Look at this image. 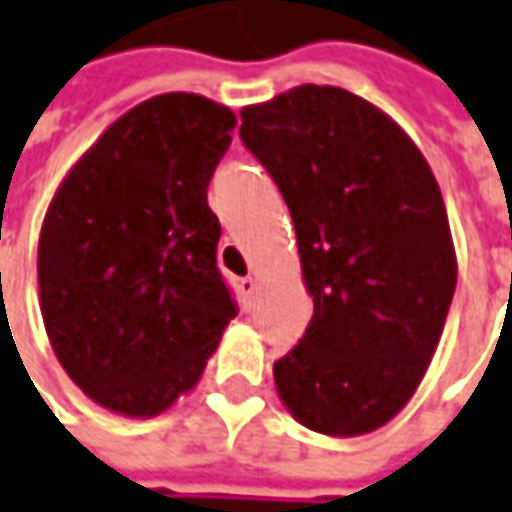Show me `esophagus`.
Wrapping results in <instances>:
<instances>
[{"instance_id": "34e87169", "label": "esophagus", "mask_w": 512, "mask_h": 512, "mask_svg": "<svg viewBox=\"0 0 512 512\" xmlns=\"http://www.w3.org/2000/svg\"><path fill=\"white\" fill-rule=\"evenodd\" d=\"M241 294H243V300H255V294H257V280H255V277H243V280H241Z\"/></svg>"}]
</instances>
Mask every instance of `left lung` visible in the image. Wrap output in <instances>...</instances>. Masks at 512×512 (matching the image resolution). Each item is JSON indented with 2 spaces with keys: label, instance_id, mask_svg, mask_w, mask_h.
I'll return each instance as SVG.
<instances>
[{
  "label": "left lung",
  "instance_id": "left-lung-1",
  "mask_svg": "<svg viewBox=\"0 0 512 512\" xmlns=\"http://www.w3.org/2000/svg\"><path fill=\"white\" fill-rule=\"evenodd\" d=\"M241 120L288 204L314 297L300 344L274 361L277 392L308 429H378L412 398L454 297L440 187L415 142L339 86H297Z\"/></svg>",
  "mask_w": 512,
  "mask_h": 512
}]
</instances>
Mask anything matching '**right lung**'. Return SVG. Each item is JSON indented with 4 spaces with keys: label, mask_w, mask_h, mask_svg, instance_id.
Listing matches in <instances>:
<instances>
[{
    "label": "right lung",
    "mask_w": 512,
    "mask_h": 512,
    "mask_svg": "<svg viewBox=\"0 0 512 512\" xmlns=\"http://www.w3.org/2000/svg\"><path fill=\"white\" fill-rule=\"evenodd\" d=\"M232 128L235 114L207 97H151L52 198L38 241L44 328L66 375L111 412H165L238 316L207 204Z\"/></svg>",
    "instance_id": "obj_1"
}]
</instances>
